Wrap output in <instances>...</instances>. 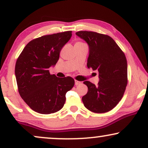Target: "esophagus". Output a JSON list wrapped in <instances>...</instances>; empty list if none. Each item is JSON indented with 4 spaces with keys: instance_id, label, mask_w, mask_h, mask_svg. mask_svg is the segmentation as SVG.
Returning <instances> with one entry per match:
<instances>
[{
    "instance_id": "1",
    "label": "esophagus",
    "mask_w": 148,
    "mask_h": 148,
    "mask_svg": "<svg viewBox=\"0 0 148 148\" xmlns=\"http://www.w3.org/2000/svg\"><path fill=\"white\" fill-rule=\"evenodd\" d=\"M81 84H82V82H79V81H77V80L75 81V84L76 86H78V85H80Z\"/></svg>"
}]
</instances>
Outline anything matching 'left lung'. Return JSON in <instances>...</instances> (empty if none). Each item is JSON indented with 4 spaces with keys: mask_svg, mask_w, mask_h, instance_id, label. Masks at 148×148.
Instances as JSON below:
<instances>
[{
    "mask_svg": "<svg viewBox=\"0 0 148 148\" xmlns=\"http://www.w3.org/2000/svg\"><path fill=\"white\" fill-rule=\"evenodd\" d=\"M76 35L89 46L87 66L99 72L96 86L88 81V93L82 97L85 107L96 113L112 110L122 99L127 85V62L125 55L109 36L94 32L80 31Z\"/></svg>",
    "mask_w": 148,
    "mask_h": 148,
    "instance_id": "1",
    "label": "left lung"
}]
</instances>
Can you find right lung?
Returning <instances> with one entry per match:
<instances>
[{
  "instance_id": "right-lung-1",
  "label": "right lung",
  "mask_w": 148,
  "mask_h": 148,
  "mask_svg": "<svg viewBox=\"0 0 148 148\" xmlns=\"http://www.w3.org/2000/svg\"><path fill=\"white\" fill-rule=\"evenodd\" d=\"M71 33L67 31L36 38L25 46L17 58L15 73L18 91L35 112L48 114L60 110L65 103L66 93L74 86L72 77H57L48 70L57 62Z\"/></svg>"
}]
</instances>
